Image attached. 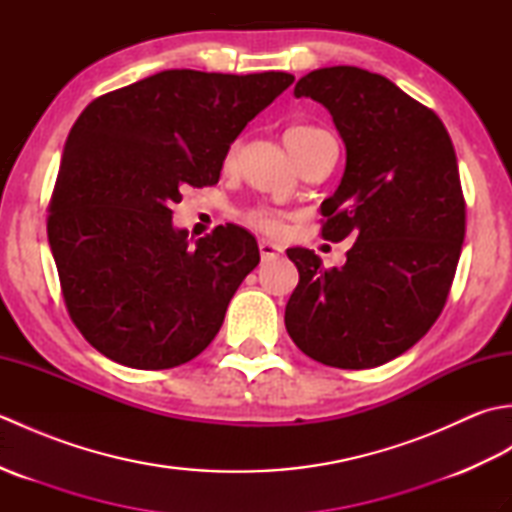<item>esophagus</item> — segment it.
Here are the masks:
<instances>
[{
    "instance_id": "34e87169",
    "label": "esophagus",
    "mask_w": 512,
    "mask_h": 512,
    "mask_svg": "<svg viewBox=\"0 0 512 512\" xmlns=\"http://www.w3.org/2000/svg\"><path fill=\"white\" fill-rule=\"evenodd\" d=\"M281 253H284V248L273 244V242H266V239H262L259 242V255H262L264 262H273V259H277Z\"/></svg>"
}]
</instances>
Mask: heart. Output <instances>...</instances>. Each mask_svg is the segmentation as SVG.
Here are the masks:
<instances>
[{
  "label": "heart",
  "mask_w": 512,
  "mask_h": 512,
  "mask_svg": "<svg viewBox=\"0 0 512 512\" xmlns=\"http://www.w3.org/2000/svg\"><path fill=\"white\" fill-rule=\"evenodd\" d=\"M330 136L325 129L321 127H314V125H292L288 132H286V145L290 149L292 156H299L303 149H308L312 143H317L319 138ZM235 165V147L228 149V154L224 158V167L231 169ZM246 224L257 228V231L268 233V235H279L284 231V220H281L279 213L270 211V209H250L246 213Z\"/></svg>",
  "instance_id": "obj_1"
}]
</instances>
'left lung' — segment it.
I'll return each mask as SVG.
<instances>
[{
    "mask_svg": "<svg viewBox=\"0 0 512 512\" xmlns=\"http://www.w3.org/2000/svg\"><path fill=\"white\" fill-rule=\"evenodd\" d=\"M345 143L339 189L321 204V235L354 239L341 268L288 248L299 284L286 330L303 354L341 369L378 367L416 345L447 303L466 231L458 158L438 114L354 65L299 79Z\"/></svg>",
    "mask_w": 512,
    "mask_h": 512,
    "instance_id": "1",
    "label": "left lung"
}]
</instances>
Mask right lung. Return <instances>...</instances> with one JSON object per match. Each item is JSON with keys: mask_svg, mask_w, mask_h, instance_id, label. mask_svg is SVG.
Masks as SVG:
<instances>
[{"mask_svg": "<svg viewBox=\"0 0 512 512\" xmlns=\"http://www.w3.org/2000/svg\"><path fill=\"white\" fill-rule=\"evenodd\" d=\"M288 72L165 70L94 99L70 129L48 206L65 308L92 347L136 369L206 350L259 264L246 228L198 242L173 228L184 187H211L248 121L290 88Z\"/></svg>", "mask_w": 512, "mask_h": 512, "instance_id": "1", "label": "right lung"}]
</instances>
